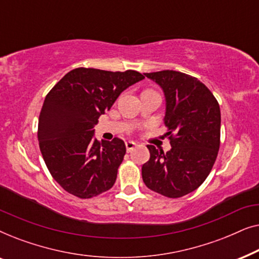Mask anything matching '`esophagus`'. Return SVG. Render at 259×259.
<instances>
[{
    "mask_svg": "<svg viewBox=\"0 0 259 259\" xmlns=\"http://www.w3.org/2000/svg\"><path fill=\"white\" fill-rule=\"evenodd\" d=\"M136 146H137L136 141H132V140L126 141V150H127V152H131Z\"/></svg>",
    "mask_w": 259,
    "mask_h": 259,
    "instance_id": "obj_1",
    "label": "esophagus"
}]
</instances>
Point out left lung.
Listing matches in <instances>:
<instances>
[{
    "label": "left lung",
    "instance_id": "left-lung-1",
    "mask_svg": "<svg viewBox=\"0 0 259 259\" xmlns=\"http://www.w3.org/2000/svg\"><path fill=\"white\" fill-rule=\"evenodd\" d=\"M144 75L164 93V122L172 147L164 153L147 145L151 155L141 168L143 180L162 196L183 197L204 183L214 164L221 144V108L197 77L176 70Z\"/></svg>",
    "mask_w": 259,
    "mask_h": 259
}]
</instances>
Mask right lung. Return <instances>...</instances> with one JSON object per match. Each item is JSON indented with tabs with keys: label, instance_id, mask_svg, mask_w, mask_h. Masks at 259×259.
<instances>
[{
	"label": "right lung",
	"instance_id": "1",
	"mask_svg": "<svg viewBox=\"0 0 259 259\" xmlns=\"http://www.w3.org/2000/svg\"><path fill=\"white\" fill-rule=\"evenodd\" d=\"M143 79L136 70L76 68L46 97L38 118V144L49 172L67 192L86 199L114 185L125 143L119 138L99 141L94 126L126 88Z\"/></svg>",
	"mask_w": 259,
	"mask_h": 259
}]
</instances>
